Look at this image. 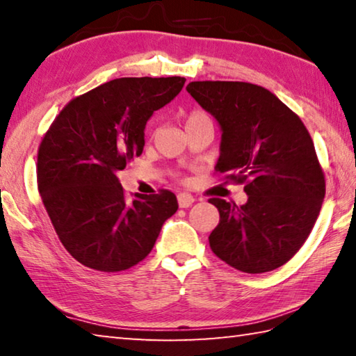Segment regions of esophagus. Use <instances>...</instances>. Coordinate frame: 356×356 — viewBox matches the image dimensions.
<instances>
[{
  "label": "esophagus",
  "instance_id": "34e87169",
  "mask_svg": "<svg viewBox=\"0 0 356 356\" xmlns=\"http://www.w3.org/2000/svg\"><path fill=\"white\" fill-rule=\"evenodd\" d=\"M177 202H179V207L186 209V207H190L193 202H195V197H193L190 193H179Z\"/></svg>",
  "mask_w": 356,
  "mask_h": 356
}]
</instances>
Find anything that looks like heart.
Wrapping results in <instances>:
<instances>
[{"label": "heart", "mask_w": 356, "mask_h": 356, "mask_svg": "<svg viewBox=\"0 0 356 356\" xmlns=\"http://www.w3.org/2000/svg\"><path fill=\"white\" fill-rule=\"evenodd\" d=\"M206 118H209L206 113H202V111H191V113L188 114V118H186V125L191 124V122H196V120L206 119Z\"/></svg>", "instance_id": "obj_1"}]
</instances>
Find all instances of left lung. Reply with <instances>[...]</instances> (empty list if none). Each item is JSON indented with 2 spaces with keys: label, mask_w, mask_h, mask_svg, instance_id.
<instances>
[{
  "label": "left lung",
  "mask_w": 356,
  "mask_h": 356,
  "mask_svg": "<svg viewBox=\"0 0 356 356\" xmlns=\"http://www.w3.org/2000/svg\"><path fill=\"white\" fill-rule=\"evenodd\" d=\"M186 91L218 120L215 170L245 184L243 206L220 197V222L209 237L221 261L265 273L295 256L314 227L325 176L305 124L268 89L243 81H191Z\"/></svg>",
  "instance_id": "1"
}]
</instances>
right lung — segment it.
<instances>
[{
  "mask_svg": "<svg viewBox=\"0 0 356 356\" xmlns=\"http://www.w3.org/2000/svg\"><path fill=\"white\" fill-rule=\"evenodd\" d=\"M184 76L116 78L70 100L42 140L38 186L51 225L70 256L99 272H120L152 251L176 195H135L116 174L143 154L154 111L182 91Z\"/></svg>",
  "mask_w": 356,
  "mask_h": 356,
  "instance_id": "right-lung-1",
  "label": "right lung"
}]
</instances>
